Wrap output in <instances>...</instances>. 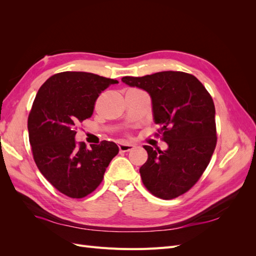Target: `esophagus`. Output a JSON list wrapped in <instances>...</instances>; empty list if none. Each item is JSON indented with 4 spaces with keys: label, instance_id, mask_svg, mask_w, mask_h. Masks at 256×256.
Returning <instances> with one entry per match:
<instances>
[{
    "label": "esophagus",
    "instance_id": "obj_1",
    "mask_svg": "<svg viewBox=\"0 0 256 256\" xmlns=\"http://www.w3.org/2000/svg\"><path fill=\"white\" fill-rule=\"evenodd\" d=\"M118 148H120V152H125L132 150L134 148V144H129V143H120L118 144Z\"/></svg>",
    "mask_w": 256,
    "mask_h": 256
}]
</instances>
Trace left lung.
I'll return each instance as SVG.
<instances>
[{
    "label": "left lung",
    "instance_id": "obj_1",
    "mask_svg": "<svg viewBox=\"0 0 256 256\" xmlns=\"http://www.w3.org/2000/svg\"><path fill=\"white\" fill-rule=\"evenodd\" d=\"M122 81L148 92L154 122L168 144L164 152L144 145L148 154L140 168L144 186L164 200L184 194L202 176L216 147L212 96L194 76L182 72L124 76Z\"/></svg>",
    "mask_w": 256,
    "mask_h": 256
}]
</instances>
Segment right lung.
Segmentation results:
<instances>
[{"label":"right lung","instance_id":"add662e5","mask_svg":"<svg viewBox=\"0 0 256 256\" xmlns=\"http://www.w3.org/2000/svg\"><path fill=\"white\" fill-rule=\"evenodd\" d=\"M118 80L95 74L65 72L54 74L38 90L28 120L35 164L53 187L82 198L102 182L106 168L118 154L114 142L86 148L76 143V124L90 118L96 99Z\"/></svg>","mask_w":256,"mask_h":256}]
</instances>
